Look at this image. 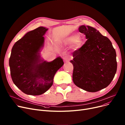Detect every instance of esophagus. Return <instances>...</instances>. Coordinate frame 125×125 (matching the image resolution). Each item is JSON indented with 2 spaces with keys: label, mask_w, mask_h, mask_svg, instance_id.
I'll return each mask as SVG.
<instances>
[{
  "label": "esophagus",
  "mask_w": 125,
  "mask_h": 125,
  "mask_svg": "<svg viewBox=\"0 0 125 125\" xmlns=\"http://www.w3.org/2000/svg\"><path fill=\"white\" fill-rule=\"evenodd\" d=\"M71 60V58L69 56H65L63 58V60L65 62H69Z\"/></svg>",
  "instance_id": "esophagus-1"
}]
</instances>
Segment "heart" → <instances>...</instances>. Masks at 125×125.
<instances>
[{
	"mask_svg": "<svg viewBox=\"0 0 125 125\" xmlns=\"http://www.w3.org/2000/svg\"><path fill=\"white\" fill-rule=\"evenodd\" d=\"M63 41L67 44H73V48L77 49L81 46L83 43V39L80 35L73 34L67 36L63 39Z\"/></svg>",
	"mask_w": 125,
	"mask_h": 125,
	"instance_id": "obj_1",
	"label": "heart"
}]
</instances>
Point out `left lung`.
I'll use <instances>...</instances> for the list:
<instances>
[{"instance_id":"8db88e82","label":"left lung","mask_w":125,"mask_h":125,"mask_svg":"<svg viewBox=\"0 0 125 125\" xmlns=\"http://www.w3.org/2000/svg\"><path fill=\"white\" fill-rule=\"evenodd\" d=\"M78 30L87 40L73 54L74 83L84 90L98 91L107 87L117 69L115 50L110 40L93 27L82 25Z\"/></svg>"}]
</instances>
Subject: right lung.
<instances>
[{
    "mask_svg": "<svg viewBox=\"0 0 125 125\" xmlns=\"http://www.w3.org/2000/svg\"><path fill=\"white\" fill-rule=\"evenodd\" d=\"M48 29L39 27L27 32L13 45L9 60L13 83L24 93L39 95L53 84L56 72L64 64L61 57L53 61H44L40 51L44 44Z\"/></svg>",
    "mask_w": 125,
    "mask_h": 125,
    "instance_id": "add662e5",
    "label": "right lung"
}]
</instances>
